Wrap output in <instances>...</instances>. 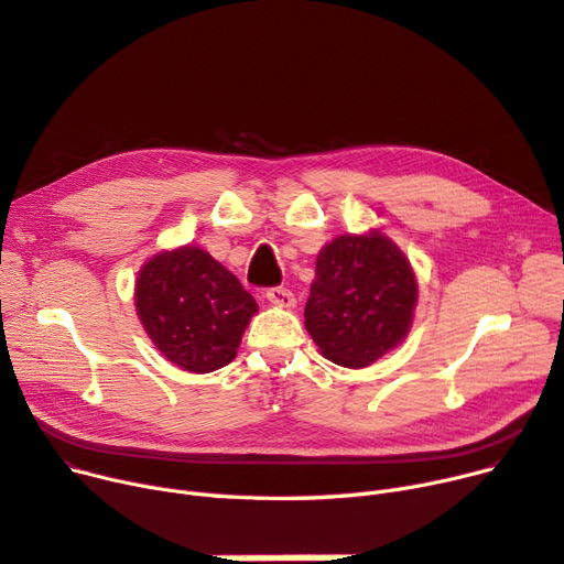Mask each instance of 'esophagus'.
Instances as JSON below:
<instances>
[{
	"mask_svg": "<svg viewBox=\"0 0 564 564\" xmlns=\"http://www.w3.org/2000/svg\"><path fill=\"white\" fill-rule=\"evenodd\" d=\"M264 297H267V302H272L274 306H283V308L295 306V295H292L288 288H269Z\"/></svg>",
	"mask_w": 564,
	"mask_h": 564,
	"instance_id": "34e87169",
	"label": "esophagus"
}]
</instances>
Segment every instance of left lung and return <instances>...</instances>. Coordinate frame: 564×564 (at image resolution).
<instances>
[{
    "label": "left lung",
    "mask_w": 564,
    "mask_h": 564,
    "mask_svg": "<svg viewBox=\"0 0 564 564\" xmlns=\"http://www.w3.org/2000/svg\"><path fill=\"white\" fill-rule=\"evenodd\" d=\"M414 306L417 279L394 241L340 235L317 253L304 325L329 361L361 369L408 336Z\"/></svg>",
    "instance_id": "8db88e82"
}]
</instances>
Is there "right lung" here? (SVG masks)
Masks as SVG:
<instances>
[{
  "label": "right lung",
  "instance_id": "right-lung-1",
  "mask_svg": "<svg viewBox=\"0 0 564 564\" xmlns=\"http://www.w3.org/2000/svg\"><path fill=\"white\" fill-rule=\"evenodd\" d=\"M135 311L167 361L209 373L235 359L258 304L221 262L188 243L142 264Z\"/></svg>",
  "mask_w": 564,
  "mask_h": 564
}]
</instances>
